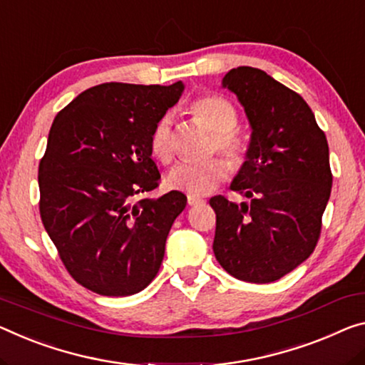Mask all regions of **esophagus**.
<instances>
[{
    "mask_svg": "<svg viewBox=\"0 0 365 365\" xmlns=\"http://www.w3.org/2000/svg\"><path fill=\"white\" fill-rule=\"evenodd\" d=\"M202 199H199V197H194V195H187V204L192 207V205H197V204H202Z\"/></svg>",
    "mask_w": 365,
    "mask_h": 365,
    "instance_id": "esophagus-1",
    "label": "esophagus"
}]
</instances>
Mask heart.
<instances>
[{
    "mask_svg": "<svg viewBox=\"0 0 365 365\" xmlns=\"http://www.w3.org/2000/svg\"><path fill=\"white\" fill-rule=\"evenodd\" d=\"M189 112L199 124L204 125L212 135V151H218L228 160L232 166H240L245 160V142L237 133L235 127L238 124L237 109L230 101L215 94H205L190 104ZM150 151L160 163H171L175 156V140L170 119H161L155 125L150 137ZM228 178V166L223 160H209L200 165L179 163L168 173L166 184L173 190L202 197L212 192Z\"/></svg>",
    "mask_w": 365,
    "mask_h": 365,
    "instance_id": "b5f03b06",
    "label": "heart"
}]
</instances>
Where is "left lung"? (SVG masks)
<instances>
[{
	"label": "left lung",
	"mask_w": 365,
	"mask_h": 365,
	"mask_svg": "<svg viewBox=\"0 0 365 365\" xmlns=\"http://www.w3.org/2000/svg\"><path fill=\"white\" fill-rule=\"evenodd\" d=\"M222 86L237 94L251 127L246 160L230 189L250 204L210 199L214 253L245 282H274L313 253L333 176L324 132L300 94L266 71L238 66Z\"/></svg>",
	"instance_id": "left-lung-1"
}]
</instances>
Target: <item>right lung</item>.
Returning <instances> with one entry per match:
<instances>
[{
    "label": "right lung",
    "instance_id": "1",
    "mask_svg": "<svg viewBox=\"0 0 365 365\" xmlns=\"http://www.w3.org/2000/svg\"><path fill=\"white\" fill-rule=\"evenodd\" d=\"M184 91L104 83L61 109L38 165L41 218L71 277L93 292L127 297L160 271L186 195L135 197L158 187L150 137Z\"/></svg>",
    "mask_w": 365,
    "mask_h": 365
}]
</instances>
